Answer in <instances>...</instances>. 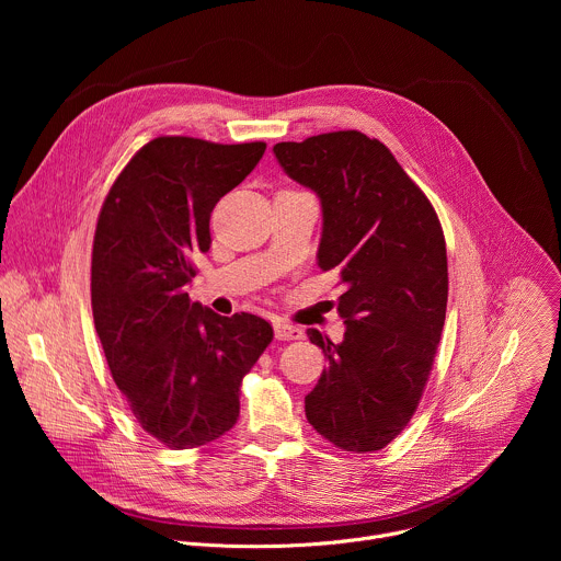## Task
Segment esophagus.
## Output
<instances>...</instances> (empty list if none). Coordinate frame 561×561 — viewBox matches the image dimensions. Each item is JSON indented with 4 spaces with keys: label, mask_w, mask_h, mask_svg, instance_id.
I'll use <instances>...</instances> for the list:
<instances>
[{
    "label": "esophagus",
    "mask_w": 561,
    "mask_h": 561,
    "mask_svg": "<svg viewBox=\"0 0 561 561\" xmlns=\"http://www.w3.org/2000/svg\"><path fill=\"white\" fill-rule=\"evenodd\" d=\"M275 337L282 340V342H288V340H301L304 337V331L293 327V324H286V322H279L275 324Z\"/></svg>",
    "instance_id": "esophagus-1"
}]
</instances>
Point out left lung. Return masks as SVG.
Returning a JSON list of instances; mask_svg holds the SVG:
<instances>
[{
	"label": "left lung",
	"mask_w": 561,
	"mask_h": 561,
	"mask_svg": "<svg viewBox=\"0 0 561 561\" xmlns=\"http://www.w3.org/2000/svg\"><path fill=\"white\" fill-rule=\"evenodd\" d=\"M273 152L322 202L317 264L346 286L342 344L306 331L329 359L306 394V417L342 450H379L415 415L439 346L448 301L442 224L392 152L359 130L282 141Z\"/></svg>",
	"instance_id": "1"
}]
</instances>
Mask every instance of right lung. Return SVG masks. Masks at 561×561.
<instances>
[{"instance_id":"obj_1","label":"right lung","mask_w":561,"mask_h":561,"mask_svg":"<svg viewBox=\"0 0 561 561\" xmlns=\"http://www.w3.org/2000/svg\"><path fill=\"white\" fill-rule=\"evenodd\" d=\"M264 141L154 137L111 186L95 228L91 304L111 375L139 426L173 450L197 448L239 417V386L273 342L251 312L191 301L193 257L210 213L242 184Z\"/></svg>"}]
</instances>
